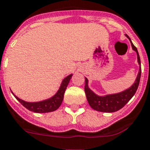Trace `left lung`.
Here are the masks:
<instances>
[{"label":"left lung","instance_id":"obj_1","mask_svg":"<svg viewBox=\"0 0 150 150\" xmlns=\"http://www.w3.org/2000/svg\"><path fill=\"white\" fill-rule=\"evenodd\" d=\"M126 37L129 40L133 50L137 53V62L139 65V70L138 74H137V79L130 87H129L128 89L123 90L122 92L112 93V94H107L105 96H99V95L96 94L93 90H90L88 86V80H87V78L85 77L84 90H85L86 99L89 103V105L91 106V108L95 110L104 112H113L118 111L119 110L122 109L125 105L127 104V103L131 100V98L134 96L137 92V88L139 86L141 76L140 58H139L137 48L133 45L130 38H129L127 34H126Z\"/></svg>","mask_w":150,"mask_h":150}]
</instances>
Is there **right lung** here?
Listing matches in <instances>:
<instances>
[{
  "mask_svg": "<svg viewBox=\"0 0 150 150\" xmlns=\"http://www.w3.org/2000/svg\"><path fill=\"white\" fill-rule=\"evenodd\" d=\"M72 76V74H70L62 80L60 88L54 96H51L50 98L41 100V101H38V102H27V101H24V100L20 99L19 97H17L12 91L11 92H12L13 96H15V98L25 108L29 110L30 111H32V112H39V113L53 112V111H55L56 110H57L61 105L63 100H64V93H65L67 86L68 83L70 82Z\"/></svg>",
  "mask_w": 150,
  "mask_h": 150,
  "instance_id": "right-lung-1",
  "label": "right lung"
}]
</instances>
